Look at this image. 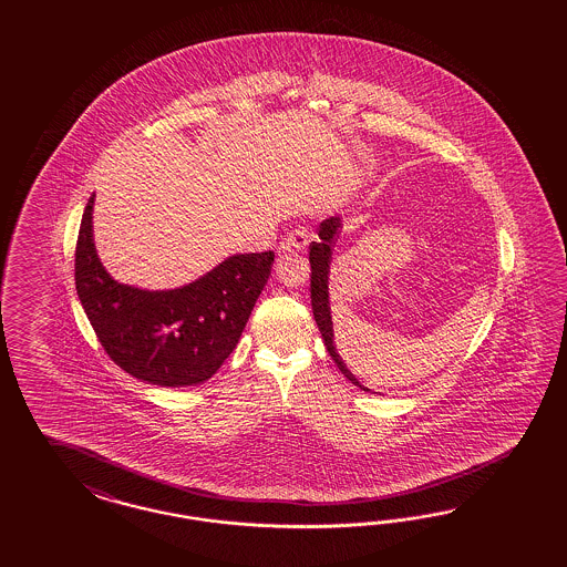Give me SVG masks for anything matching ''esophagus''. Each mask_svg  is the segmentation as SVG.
Here are the masks:
<instances>
[{"label": "esophagus", "mask_w": 567, "mask_h": 567, "mask_svg": "<svg viewBox=\"0 0 567 567\" xmlns=\"http://www.w3.org/2000/svg\"><path fill=\"white\" fill-rule=\"evenodd\" d=\"M309 233L306 230V228H295V230H291L289 235H287V239L282 240L280 243V251L282 254H289V251H306L308 249L309 245Z\"/></svg>", "instance_id": "34e87169"}]
</instances>
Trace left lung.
Instances as JSON below:
<instances>
[{"mask_svg":"<svg viewBox=\"0 0 567 567\" xmlns=\"http://www.w3.org/2000/svg\"><path fill=\"white\" fill-rule=\"evenodd\" d=\"M339 228H341V218L339 216H332L324 223L320 224L318 228V237L320 239L313 240L309 245V264H311V276H309V289H311V309H313V318H316V324L322 332V339L327 344L328 353L330 358L334 360V363L339 365V370L343 372L344 377L349 378L355 386H360L363 391H370L365 389L363 384L358 382V378L351 374V370L347 368L343 358L339 355L337 351V344H334V332H332V318H330V306H328V270H330V256H332V245H334V237L339 235Z\"/></svg>","mask_w":567,"mask_h":567,"instance_id":"obj_1","label":"left lung"}]
</instances>
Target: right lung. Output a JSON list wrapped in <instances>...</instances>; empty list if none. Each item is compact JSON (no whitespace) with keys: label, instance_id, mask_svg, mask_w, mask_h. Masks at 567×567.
I'll return each mask as SVG.
<instances>
[{"label":"right lung","instance_id":"add662e5","mask_svg":"<svg viewBox=\"0 0 567 567\" xmlns=\"http://www.w3.org/2000/svg\"><path fill=\"white\" fill-rule=\"evenodd\" d=\"M86 202L74 251V280L103 351L131 377L157 386H193L235 351L268 282L275 251L243 254L174 291H141L103 270Z\"/></svg>","mask_w":567,"mask_h":567}]
</instances>
